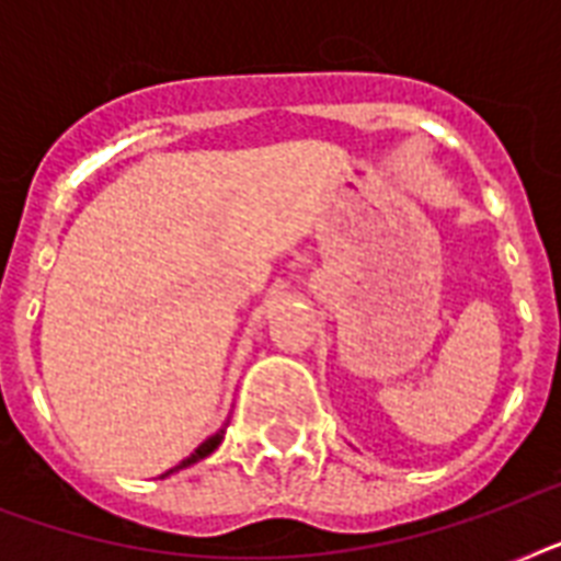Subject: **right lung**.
<instances>
[{
    "label": "right lung",
    "mask_w": 561,
    "mask_h": 561,
    "mask_svg": "<svg viewBox=\"0 0 561 561\" xmlns=\"http://www.w3.org/2000/svg\"><path fill=\"white\" fill-rule=\"evenodd\" d=\"M220 439H224V427H220L218 434H211L209 439H206V443H201V445H197V448H194V451L188 454L186 460L180 462V466H174V469H169V471H165V474H162V478H169V474H174V471H180V469H188V466H194V462H201L203 457H209V454L215 451V448H218V445H220Z\"/></svg>",
    "instance_id": "add662e5"
}]
</instances>
